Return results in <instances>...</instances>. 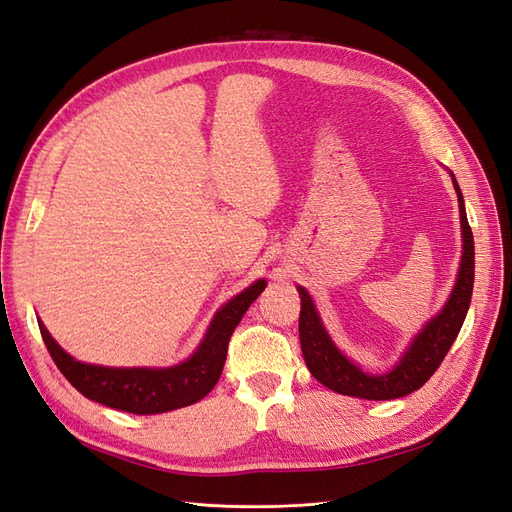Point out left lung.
<instances>
[{
	"mask_svg": "<svg viewBox=\"0 0 512 512\" xmlns=\"http://www.w3.org/2000/svg\"><path fill=\"white\" fill-rule=\"evenodd\" d=\"M453 185L459 198L463 241L457 282L453 286L451 297L444 303L442 312L436 318H431L421 329V333L412 339V344L408 346L404 356H401V361L391 371H386V374L380 376L365 374L359 365H354L348 356L339 352L327 329H324L312 297H309L303 286L297 288L301 294L299 339L303 359L307 369L312 371V376L320 384L327 386V389L339 395L361 397L371 401L406 397L416 389H421V386L433 376V371L440 367L446 352L451 350L461 331V324L466 320L474 288V237L468 224L466 205H463V196L455 177Z\"/></svg>",
	"mask_w": 512,
	"mask_h": 512,
	"instance_id": "obj_1",
	"label": "left lung"
}]
</instances>
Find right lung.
<instances>
[{
    "label": "right lung",
    "mask_w": 512,
    "mask_h": 512,
    "mask_svg": "<svg viewBox=\"0 0 512 512\" xmlns=\"http://www.w3.org/2000/svg\"><path fill=\"white\" fill-rule=\"evenodd\" d=\"M265 288L267 282L258 280L235 299H230L215 314L205 339L190 359L164 369L81 363L55 342L42 322H38V327L55 365L81 395L130 414H162L196 404L218 384L226 363L230 335Z\"/></svg>",
    "instance_id": "1"
}]
</instances>
